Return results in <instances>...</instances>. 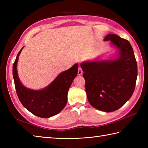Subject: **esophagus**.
Listing matches in <instances>:
<instances>
[{"label":"esophagus","mask_w":148,"mask_h":148,"mask_svg":"<svg viewBox=\"0 0 148 148\" xmlns=\"http://www.w3.org/2000/svg\"><path fill=\"white\" fill-rule=\"evenodd\" d=\"M77 74H78V75H79V76L83 74V71H82V69H81V67H80V66H79V68H78Z\"/></svg>","instance_id":"obj_1"}]
</instances>
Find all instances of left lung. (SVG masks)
I'll use <instances>...</instances> for the list:
<instances>
[{
	"mask_svg": "<svg viewBox=\"0 0 148 148\" xmlns=\"http://www.w3.org/2000/svg\"><path fill=\"white\" fill-rule=\"evenodd\" d=\"M119 55L115 60L81 63L87 98L91 106L104 112H112L123 106L134 92L137 64L128 40L116 34H108Z\"/></svg>",
	"mask_w": 148,
	"mask_h": 148,
	"instance_id": "1",
	"label": "left lung"
}]
</instances>
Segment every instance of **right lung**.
I'll return each instance as SVG.
<instances>
[{"label":"right lung","mask_w":148,"mask_h":148,"mask_svg":"<svg viewBox=\"0 0 148 148\" xmlns=\"http://www.w3.org/2000/svg\"><path fill=\"white\" fill-rule=\"evenodd\" d=\"M23 48L19 51L12 67V76L19 100L28 111L38 117L47 118L57 114L67 103L68 91L77 74L78 64H74L60 74L45 88L31 90L24 86L18 76L17 63Z\"/></svg>","instance_id":"obj_1"}]
</instances>
